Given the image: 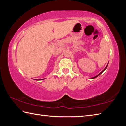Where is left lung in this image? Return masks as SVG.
<instances>
[{
    "label": "left lung",
    "instance_id": "obj_1",
    "mask_svg": "<svg viewBox=\"0 0 126 126\" xmlns=\"http://www.w3.org/2000/svg\"><path fill=\"white\" fill-rule=\"evenodd\" d=\"M107 65H108V64H107ZM107 66H106V67L105 68H104V69L103 70V71H102V72H101V73H100L99 74H98V75H97V76H95V77H92V78H92V79H94V78H96V77H98V76H99V75H100V74H102V73H103V72H104V70H105V69H106V68H107Z\"/></svg>",
    "mask_w": 126,
    "mask_h": 126
}]
</instances>
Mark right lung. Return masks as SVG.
I'll list each match as a JSON object with an SVG mask.
<instances>
[{
	"mask_svg": "<svg viewBox=\"0 0 126 126\" xmlns=\"http://www.w3.org/2000/svg\"><path fill=\"white\" fill-rule=\"evenodd\" d=\"M42 79H40V80H42ZM37 80H39V79H37Z\"/></svg>",
	"mask_w": 126,
	"mask_h": 126,
	"instance_id": "obj_1",
	"label": "right lung"
}]
</instances>
